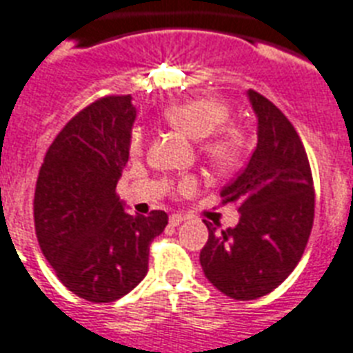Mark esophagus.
I'll use <instances>...</instances> for the list:
<instances>
[{"mask_svg":"<svg viewBox=\"0 0 353 353\" xmlns=\"http://www.w3.org/2000/svg\"><path fill=\"white\" fill-rule=\"evenodd\" d=\"M183 220H185V216H183V214H177V212L170 214V225H179Z\"/></svg>","mask_w":353,"mask_h":353,"instance_id":"esophagus-1","label":"esophagus"}]
</instances>
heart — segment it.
I'll return each instance as SVG.
<instances>
[{"instance_id":"b5f03b06","label":"heart","mask_w":353,"mask_h":353,"mask_svg":"<svg viewBox=\"0 0 353 353\" xmlns=\"http://www.w3.org/2000/svg\"><path fill=\"white\" fill-rule=\"evenodd\" d=\"M230 107L216 98H192L174 103L165 109V120L192 141L200 142V153L214 168L225 170L235 165L242 152V139L235 128H222L230 120ZM142 148V133L131 137V152ZM194 177H185L179 183L181 190H192Z\"/></svg>"}]
</instances>
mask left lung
<instances>
[{"label":"left lung","instance_id":"left-lung-1","mask_svg":"<svg viewBox=\"0 0 353 353\" xmlns=\"http://www.w3.org/2000/svg\"><path fill=\"white\" fill-rule=\"evenodd\" d=\"M248 99L257 118V146L246 168L222 190V203H236L235 228L205 222L200 252L205 278L235 300L272 292L302 259L314 219V190L307 153L278 107L255 90Z\"/></svg>","mask_w":353,"mask_h":353}]
</instances>
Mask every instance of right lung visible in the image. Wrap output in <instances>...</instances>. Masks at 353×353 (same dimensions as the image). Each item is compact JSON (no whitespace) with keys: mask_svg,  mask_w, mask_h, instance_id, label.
<instances>
[{"mask_svg":"<svg viewBox=\"0 0 353 353\" xmlns=\"http://www.w3.org/2000/svg\"><path fill=\"white\" fill-rule=\"evenodd\" d=\"M137 109L131 96H107L75 114L51 142L34 190L40 250L68 290L114 302L148 274L150 244L168 214H129L117 183L129 159Z\"/></svg>","mask_w":353,"mask_h":353,"instance_id":"right-lung-1","label":"right lung"}]
</instances>
